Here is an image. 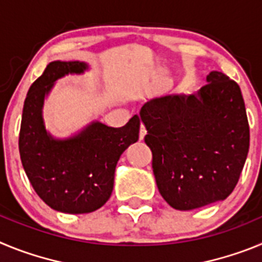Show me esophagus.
Wrapping results in <instances>:
<instances>
[{
	"mask_svg": "<svg viewBox=\"0 0 262 262\" xmlns=\"http://www.w3.org/2000/svg\"><path fill=\"white\" fill-rule=\"evenodd\" d=\"M145 134H147V129H145V127L142 124V126H140V131H139V139H140V140H143L145 136Z\"/></svg>",
	"mask_w": 262,
	"mask_h": 262,
	"instance_id": "obj_1",
	"label": "esophagus"
}]
</instances>
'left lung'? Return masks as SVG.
I'll return each mask as SVG.
<instances>
[{
  "label": "left lung",
  "mask_w": 262,
  "mask_h": 262,
  "mask_svg": "<svg viewBox=\"0 0 262 262\" xmlns=\"http://www.w3.org/2000/svg\"><path fill=\"white\" fill-rule=\"evenodd\" d=\"M206 80L196 93L157 97L140 110L160 194L181 211L226 200L249 149L239 85L217 71Z\"/></svg>",
  "instance_id": "8db88e82"
}]
</instances>
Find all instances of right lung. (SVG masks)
Wrapping results in <instances>:
<instances>
[{
  "mask_svg": "<svg viewBox=\"0 0 262 262\" xmlns=\"http://www.w3.org/2000/svg\"><path fill=\"white\" fill-rule=\"evenodd\" d=\"M88 69L86 62L78 60L50 62L30 86L23 105L19 133L23 169L41 200L66 214L96 211L107 202L118 160L139 139L138 115L118 128L92 120L68 138H56L47 131L43 106L55 82Z\"/></svg>",
  "mask_w": 262,
  "mask_h": 262,
  "instance_id": "1",
  "label": "right lung"
}]
</instances>
